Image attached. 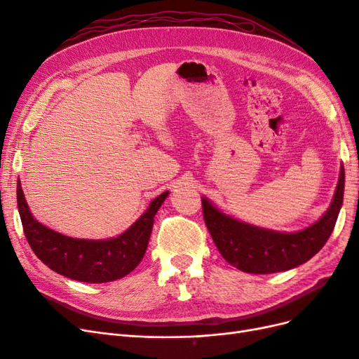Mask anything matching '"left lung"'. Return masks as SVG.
Segmentation results:
<instances>
[{
    "label": "left lung",
    "mask_w": 359,
    "mask_h": 359,
    "mask_svg": "<svg viewBox=\"0 0 359 359\" xmlns=\"http://www.w3.org/2000/svg\"><path fill=\"white\" fill-rule=\"evenodd\" d=\"M344 166L340 168L334 198L318 222L297 232L265 229L238 220L202 198L205 224L220 255L240 271L273 274L306 264L328 241L343 205Z\"/></svg>",
    "instance_id": "obj_1"
}]
</instances>
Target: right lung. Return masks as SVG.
Wrapping results in <instances>:
<instances>
[{"instance_id": "add662e5", "label": "right lung", "mask_w": 359, "mask_h": 359, "mask_svg": "<svg viewBox=\"0 0 359 359\" xmlns=\"http://www.w3.org/2000/svg\"><path fill=\"white\" fill-rule=\"evenodd\" d=\"M169 191L151 201L147 211L121 235L107 240H82L49 229L31 214L18 180V210L32 252L55 273L83 283H107L123 278L142 260L154 217Z\"/></svg>"}]
</instances>
